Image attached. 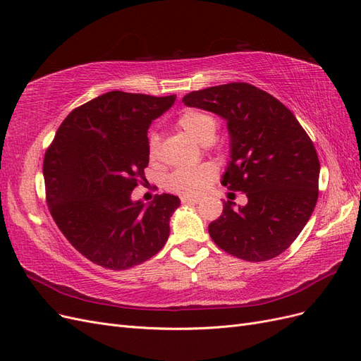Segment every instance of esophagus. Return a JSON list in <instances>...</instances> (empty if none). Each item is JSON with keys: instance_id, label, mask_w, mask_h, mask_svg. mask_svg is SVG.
<instances>
[{"instance_id": "1", "label": "esophagus", "mask_w": 361, "mask_h": 361, "mask_svg": "<svg viewBox=\"0 0 361 361\" xmlns=\"http://www.w3.org/2000/svg\"><path fill=\"white\" fill-rule=\"evenodd\" d=\"M180 202H182V204H195V203L200 202V199H197V197H180Z\"/></svg>"}]
</instances>
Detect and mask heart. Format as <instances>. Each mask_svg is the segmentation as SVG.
I'll return each mask as SVG.
<instances>
[{
    "label": "heart",
    "mask_w": 361,
    "mask_h": 361,
    "mask_svg": "<svg viewBox=\"0 0 361 361\" xmlns=\"http://www.w3.org/2000/svg\"><path fill=\"white\" fill-rule=\"evenodd\" d=\"M178 126L191 135L200 145H209L216 137L218 120L214 114L190 108L178 117ZM159 155V135L157 133H149L147 135V158L154 162ZM216 169L214 164L204 162L200 166L190 169H179L170 173L166 179V188L174 194L183 197H192L207 190V187L215 180Z\"/></svg>",
    "instance_id": "obj_1"
}]
</instances>
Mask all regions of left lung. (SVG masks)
I'll list each match as a JSON object with an SVG mask.
<instances>
[{"mask_svg": "<svg viewBox=\"0 0 361 361\" xmlns=\"http://www.w3.org/2000/svg\"><path fill=\"white\" fill-rule=\"evenodd\" d=\"M182 102L227 120L231 162L223 185L244 192L245 206L209 224L212 241L248 262H264L288 250L318 202L319 159L297 117L274 96L248 82L191 92Z\"/></svg>", "mask_w": 361, "mask_h": 361, "instance_id": "left-lung-1", "label": "left lung"}]
</instances>
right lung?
<instances>
[{"label": "right lung", "mask_w": 361, "mask_h": 361, "mask_svg": "<svg viewBox=\"0 0 361 361\" xmlns=\"http://www.w3.org/2000/svg\"><path fill=\"white\" fill-rule=\"evenodd\" d=\"M176 96L108 92L69 113L43 158L48 209L75 250L108 269L143 264L167 243L171 194L130 200L145 180L147 129Z\"/></svg>", "instance_id": "add662e5"}]
</instances>
